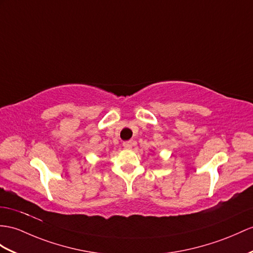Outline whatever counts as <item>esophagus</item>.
<instances>
[{"label":"esophagus","instance_id":"obj_1","mask_svg":"<svg viewBox=\"0 0 253 253\" xmlns=\"http://www.w3.org/2000/svg\"><path fill=\"white\" fill-rule=\"evenodd\" d=\"M123 147L126 148V149H131L132 146H133V143L131 140H127V141H123Z\"/></svg>","mask_w":253,"mask_h":253}]
</instances>
